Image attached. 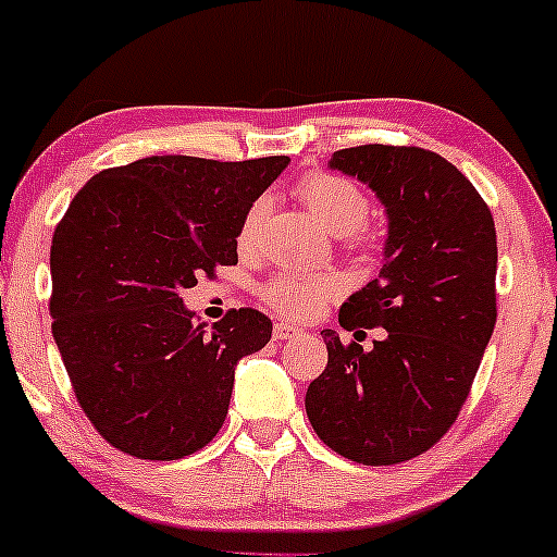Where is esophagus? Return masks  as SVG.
Listing matches in <instances>:
<instances>
[{
    "label": "esophagus",
    "instance_id": "esophagus-1",
    "mask_svg": "<svg viewBox=\"0 0 557 557\" xmlns=\"http://www.w3.org/2000/svg\"><path fill=\"white\" fill-rule=\"evenodd\" d=\"M296 332H298V327L290 322H274V327H272L274 341H287V337H293Z\"/></svg>",
    "mask_w": 557,
    "mask_h": 557
}]
</instances>
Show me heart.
<instances>
[{"instance_id": "1", "label": "heart", "mask_w": 557, "mask_h": 557, "mask_svg": "<svg viewBox=\"0 0 557 557\" xmlns=\"http://www.w3.org/2000/svg\"><path fill=\"white\" fill-rule=\"evenodd\" d=\"M296 196L306 203L311 214L322 222L330 233L343 238H361L363 222L372 212L369 194L359 183L335 172H306L296 183ZM261 216H264V201H253L243 214L238 227V246L248 248L257 240ZM341 280L332 274H300L280 272L261 283L259 296L267 306L290 319L317 317L332 298L341 296Z\"/></svg>"}]
</instances>
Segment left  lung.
I'll use <instances>...</instances> for the list:
<instances>
[{"label": "left lung", "instance_id": "left-lung-1", "mask_svg": "<svg viewBox=\"0 0 557 557\" xmlns=\"http://www.w3.org/2000/svg\"><path fill=\"white\" fill-rule=\"evenodd\" d=\"M330 168L367 183L387 209L380 277L337 317L348 332L382 327L385 337L363 350L324 330L327 367L306 389V413L343 458L411 461L456 424L495 330V220L469 177L430 149L354 146Z\"/></svg>", "mask_w": 557, "mask_h": 557}]
</instances>
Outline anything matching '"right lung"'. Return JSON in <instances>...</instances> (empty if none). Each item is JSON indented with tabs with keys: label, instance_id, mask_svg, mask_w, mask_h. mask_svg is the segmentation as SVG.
<instances>
[{
	"label": "right lung",
	"instance_id": "add662e5",
	"mask_svg": "<svg viewBox=\"0 0 557 557\" xmlns=\"http://www.w3.org/2000/svg\"><path fill=\"white\" fill-rule=\"evenodd\" d=\"M287 157H146L101 170L52 238V335L83 413L112 447L177 461L222 430L235 363L272 337L257 309L207 335L181 290L238 264L243 214Z\"/></svg>",
	"mask_w": 557,
	"mask_h": 557
}]
</instances>
